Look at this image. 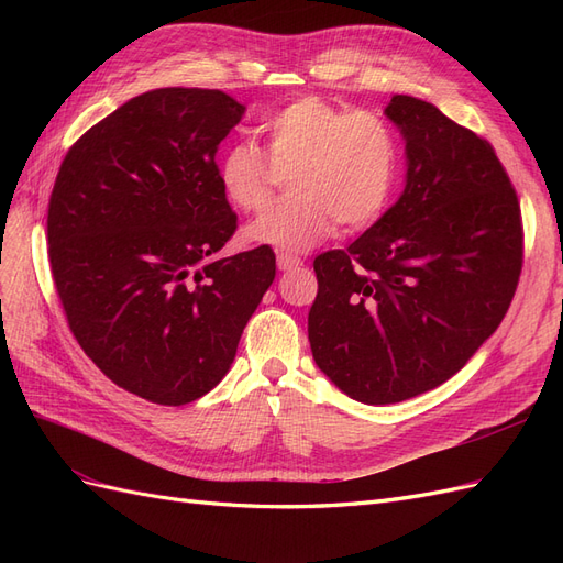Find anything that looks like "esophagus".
I'll return each instance as SVG.
<instances>
[{
	"label": "esophagus",
	"instance_id": "1",
	"mask_svg": "<svg viewBox=\"0 0 563 563\" xmlns=\"http://www.w3.org/2000/svg\"><path fill=\"white\" fill-rule=\"evenodd\" d=\"M277 265H279V269H291V267L302 265V258H300L298 253H291V251H279V253H277Z\"/></svg>",
	"mask_w": 563,
	"mask_h": 563
}]
</instances>
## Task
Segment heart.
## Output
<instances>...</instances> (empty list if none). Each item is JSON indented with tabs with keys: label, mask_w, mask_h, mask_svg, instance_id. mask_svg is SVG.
Here are the masks:
<instances>
[{
	"label": "heart",
	"mask_w": 563,
	"mask_h": 563,
	"mask_svg": "<svg viewBox=\"0 0 563 563\" xmlns=\"http://www.w3.org/2000/svg\"><path fill=\"white\" fill-rule=\"evenodd\" d=\"M261 131L267 155L253 143H234L218 164L220 187L244 213L263 211L275 166H291V195L249 228L255 242L300 251L319 244L338 223L356 232L383 218L397 190L401 143L380 112L305 96L269 114Z\"/></svg>",
	"instance_id": "obj_1"
}]
</instances>
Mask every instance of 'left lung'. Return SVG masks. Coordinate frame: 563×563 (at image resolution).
Wrapping results in <instances>:
<instances>
[{
  "label": "left lung",
  "instance_id": "8db88e82",
  "mask_svg": "<svg viewBox=\"0 0 563 563\" xmlns=\"http://www.w3.org/2000/svg\"><path fill=\"white\" fill-rule=\"evenodd\" d=\"M399 201L347 249L319 253L308 335L317 366L364 404L446 383L500 327L523 265L515 185L493 145L413 96Z\"/></svg>",
  "mask_w": 563,
  "mask_h": 563
}]
</instances>
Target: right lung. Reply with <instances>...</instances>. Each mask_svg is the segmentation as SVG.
<instances>
[{"label": "right lung", "mask_w": 563, "mask_h": 563, "mask_svg": "<svg viewBox=\"0 0 563 563\" xmlns=\"http://www.w3.org/2000/svg\"><path fill=\"white\" fill-rule=\"evenodd\" d=\"M244 106L218 89H152L73 143L48 199L63 314L106 376L183 406L230 371L275 279L267 244L216 258L236 232L216 150Z\"/></svg>", "instance_id": "obj_1"}]
</instances>
